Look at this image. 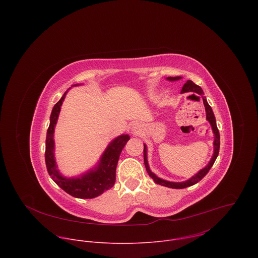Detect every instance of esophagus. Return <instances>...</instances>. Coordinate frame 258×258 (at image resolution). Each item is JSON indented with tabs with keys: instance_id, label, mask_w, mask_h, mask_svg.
Segmentation results:
<instances>
[{
	"instance_id": "obj_1",
	"label": "esophagus",
	"mask_w": 258,
	"mask_h": 258,
	"mask_svg": "<svg viewBox=\"0 0 258 258\" xmlns=\"http://www.w3.org/2000/svg\"><path fill=\"white\" fill-rule=\"evenodd\" d=\"M140 132H141V125L139 123H134L132 125V133L135 135H138L140 134Z\"/></svg>"
}]
</instances>
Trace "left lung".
<instances>
[{
  "label": "left lung",
  "instance_id": "1",
  "mask_svg": "<svg viewBox=\"0 0 258 258\" xmlns=\"http://www.w3.org/2000/svg\"><path fill=\"white\" fill-rule=\"evenodd\" d=\"M167 81L169 82H175V81H179L181 80V77H169V78H166ZM196 93L198 95H200L203 99V104H204V107H205V111H206V120L210 123L211 125V128H212V133H213V136H214V140H213V154H212V157L210 159V161L208 162V164L203 167L202 169H200L194 176H192L191 178L185 180V181H180V182H176V181H169V180H165L163 178H160L159 176H157L154 172L151 171L150 169V166L148 164V157H147V146L146 144H144V163H145V167H146V170L147 172H148V174L154 179V181L156 183H158V185H161V186H164V187H167V188H172V189H183V188H187V187H190V186H193L195 185V183H197L198 181H200L206 174L207 172L209 171V169L212 167L215 159L217 158L218 156V152H219V144H220V141H219V133H218V130H217V126H216V121H215V116L213 114V111L211 107L209 106V104L207 103V100H206V97L203 96V91L202 89L195 85L192 81H187V83L182 86V89L180 91V94H183V93Z\"/></svg>",
  "mask_w": 258,
  "mask_h": 258
}]
</instances>
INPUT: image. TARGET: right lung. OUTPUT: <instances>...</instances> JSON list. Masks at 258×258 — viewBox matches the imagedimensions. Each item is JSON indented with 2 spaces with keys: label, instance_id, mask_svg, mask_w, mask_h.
Instances as JSON below:
<instances>
[{
  "label": "right lung",
  "instance_id": "obj_1",
  "mask_svg": "<svg viewBox=\"0 0 258 258\" xmlns=\"http://www.w3.org/2000/svg\"><path fill=\"white\" fill-rule=\"evenodd\" d=\"M81 84L71 87H78ZM70 89V88H69ZM68 90L63 94L61 99L54 105L50 116V125L46 138V165L49 174L57 185L67 194L81 199H92L100 196L105 191L111 189L115 182L116 165L119 155L130 140L128 135H120L108 144L105 151L100 157L95 167L79 176H64L58 169L55 159V141L54 132L59 117L62 103Z\"/></svg>",
  "mask_w": 258,
  "mask_h": 258
}]
</instances>
